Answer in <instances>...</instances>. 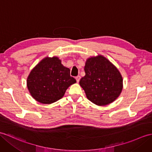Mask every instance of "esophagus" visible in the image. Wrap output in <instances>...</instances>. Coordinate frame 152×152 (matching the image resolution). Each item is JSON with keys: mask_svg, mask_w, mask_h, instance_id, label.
Listing matches in <instances>:
<instances>
[{"mask_svg": "<svg viewBox=\"0 0 152 152\" xmlns=\"http://www.w3.org/2000/svg\"><path fill=\"white\" fill-rule=\"evenodd\" d=\"M80 78H81V77H80V76H76V82L78 83L79 82H80Z\"/></svg>", "mask_w": 152, "mask_h": 152, "instance_id": "34e87169", "label": "esophagus"}]
</instances>
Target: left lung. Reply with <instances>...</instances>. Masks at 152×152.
<instances>
[{"mask_svg": "<svg viewBox=\"0 0 152 152\" xmlns=\"http://www.w3.org/2000/svg\"><path fill=\"white\" fill-rule=\"evenodd\" d=\"M86 75L80 86L91 102L104 106L113 102L121 94L123 79L118 69L102 55L89 58L84 67Z\"/></svg>", "mask_w": 152, "mask_h": 152, "instance_id": "8db88e82", "label": "left lung"}]
</instances>
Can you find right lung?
<instances>
[{
  "instance_id": "add662e5",
  "label": "right lung",
  "mask_w": 152,
  "mask_h": 152,
  "mask_svg": "<svg viewBox=\"0 0 152 152\" xmlns=\"http://www.w3.org/2000/svg\"><path fill=\"white\" fill-rule=\"evenodd\" d=\"M76 82L70 75V69L63 66L56 56L42 59L31 70L26 80L31 96L44 104L61 99L68 87Z\"/></svg>"
}]
</instances>
